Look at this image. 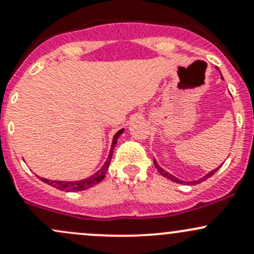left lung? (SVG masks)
Here are the masks:
<instances>
[{
    "label": "left lung",
    "mask_w": 254,
    "mask_h": 254,
    "mask_svg": "<svg viewBox=\"0 0 254 254\" xmlns=\"http://www.w3.org/2000/svg\"><path fill=\"white\" fill-rule=\"evenodd\" d=\"M222 78H223V76H222ZM154 163H155V167H156V168H157V171H159V173H161V174H162V176H163V177H166V178L171 179V181H173V182H176V183H181V184H185V182H183V181H179V179H178V178H176V177H174V176H172V174H170V173H167V172H166V171H163V170H162V168H161V167H160V166H159V165H157V162H156V161H155V160H154ZM217 171H218V168H215V170H214V171L209 172V173H208V174H207V176H204V177H203V178L198 179V181H195V182H189V183H188V184H190V185H191V184H198V183H201V182L206 181V179H207V178H209V177H212V176H213V174H214V173H215V172H217Z\"/></svg>",
    "instance_id": "left-lung-1"
}]
</instances>
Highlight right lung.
<instances>
[{"instance_id":"right-lung-1","label":"right lung","mask_w":254,"mask_h":254,"mask_svg":"<svg viewBox=\"0 0 254 254\" xmlns=\"http://www.w3.org/2000/svg\"><path fill=\"white\" fill-rule=\"evenodd\" d=\"M122 132H124V129L119 130V132H117L115 134V137H114L113 144H111L110 154H109V157H108V160H106V162L104 163V166H103V167L100 168V170L98 171L97 173H94L93 176L89 177V178H86V179H83V181H78V182L50 181V179H46V178H41V181H42L43 183H46V184L51 185V187L57 188V189L62 190V191H82V190L89 189V188L93 187V185L98 184V183H100L103 181V179H104L106 171H108L109 165H110L111 157H113L114 148H115V145L117 143V139H119L120 135L122 134Z\"/></svg>"}]
</instances>
